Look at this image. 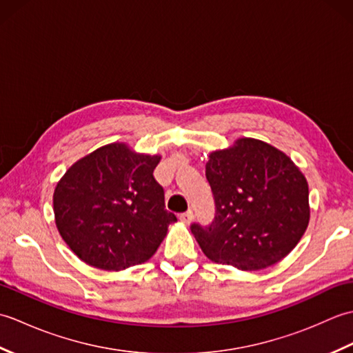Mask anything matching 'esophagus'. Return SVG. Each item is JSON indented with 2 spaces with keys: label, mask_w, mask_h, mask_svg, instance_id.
<instances>
[{
  "label": "esophagus",
  "mask_w": 353,
  "mask_h": 353,
  "mask_svg": "<svg viewBox=\"0 0 353 353\" xmlns=\"http://www.w3.org/2000/svg\"><path fill=\"white\" fill-rule=\"evenodd\" d=\"M192 220H194V212L191 211H186V212H183V214H181V221L182 223H185V224H190V223H192Z\"/></svg>",
  "instance_id": "obj_1"
}]
</instances>
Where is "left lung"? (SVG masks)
Masks as SVG:
<instances>
[{
    "mask_svg": "<svg viewBox=\"0 0 353 353\" xmlns=\"http://www.w3.org/2000/svg\"><path fill=\"white\" fill-rule=\"evenodd\" d=\"M212 224L194 223L200 249L216 264L261 270L283 259L310 223L308 182L290 157L253 138L236 139L206 162Z\"/></svg>",
    "mask_w": 353,
    "mask_h": 353,
    "instance_id": "left-lung-1",
    "label": "left lung"
}]
</instances>
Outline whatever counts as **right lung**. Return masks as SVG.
I'll return each mask as SVG.
<instances>
[{
	"label": "right lung",
	"instance_id": "right-lung-1",
	"mask_svg": "<svg viewBox=\"0 0 353 353\" xmlns=\"http://www.w3.org/2000/svg\"><path fill=\"white\" fill-rule=\"evenodd\" d=\"M159 161L114 142L65 172L52 196L56 226L81 261L119 272L153 256L177 221L153 177Z\"/></svg>",
	"mask_w": 353,
	"mask_h": 353
}]
</instances>
